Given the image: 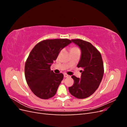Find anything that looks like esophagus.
I'll return each mask as SVG.
<instances>
[{
  "mask_svg": "<svg viewBox=\"0 0 127 127\" xmlns=\"http://www.w3.org/2000/svg\"><path fill=\"white\" fill-rule=\"evenodd\" d=\"M64 77H70L69 75H68L67 74H64Z\"/></svg>",
  "mask_w": 127,
  "mask_h": 127,
  "instance_id": "1",
  "label": "esophagus"
}]
</instances>
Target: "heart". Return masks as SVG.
Segmentation results:
<instances>
[{"label":"heart","mask_w":127,"mask_h":127,"mask_svg":"<svg viewBox=\"0 0 127 127\" xmlns=\"http://www.w3.org/2000/svg\"><path fill=\"white\" fill-rule=\"evenodd\" d=\"M79 50L78 48L76 47H72L70 48V51H75V50Z\"/></svg>","instance_id":"1"}]
</instances>
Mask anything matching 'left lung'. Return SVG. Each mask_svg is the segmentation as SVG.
I'll return each instance as SVG.
<instances>
[{"label": "left lung", "mask_w": 127, "mask_h": 127, "mask_svg": "<svg viewBox=\"0 0 127 127\" xmlns=\"http://www.w3.org/2000/svg\"><path fill=\"white\" fill-rule=\"evenodd\" d=\"M81 49L82 56L78 68H82L81 78L72 76L74 83L68 88L75 97L83 99L90 96L100 84L104 74V65L101 53L90 42L81 39H72Z\"/></svg>", "instance_id": "left-lung-1"}]
</instances>
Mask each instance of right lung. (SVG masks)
Segmentation results:
<instances>
[{
	"label": "right lung",
	"mask_w": 127,
	"mask_h": 127,
	"mask_svg": "<svg viewBox=\"0 0 127 127\" xmlns=\"http://www.w3.org/2000/svg\"><path fill=\"white\" fill-rule=\"evenodd\" d=\"M71 41L68 39L44 40L37 43L30 53L25 62V76L28 86L37 97L46 99L56 94L64 75L53 72L51 65L61 50Z\"/></svg>",
	"instance_id": "right-lung-1"
}]
</instances>
